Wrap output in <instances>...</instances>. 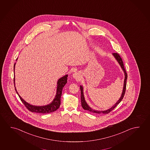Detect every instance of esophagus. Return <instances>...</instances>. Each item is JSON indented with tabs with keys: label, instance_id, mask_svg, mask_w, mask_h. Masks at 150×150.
I'll list each match as a JSON object with an SVG mask.
<instances>
[{
	"label": "esophagus",
	"instance_id": "1",
	"mask_svg": "<svg viewBox=\"0 0 150 150\" xmlns=\"http://www.w3.org/2000/svg\"><path fill=\"white\" fill-rule=\"evenodd\" d=\"M73 77L74 79H79L80 78V74H79V72H75L74 74H73Z\"/></svg>",
	"mask_w": 150,
	"mask_h": 150
}]
</instances>
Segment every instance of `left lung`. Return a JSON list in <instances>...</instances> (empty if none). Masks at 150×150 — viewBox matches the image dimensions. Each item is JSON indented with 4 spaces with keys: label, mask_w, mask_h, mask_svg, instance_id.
Wrapping results in <instances>:
<instances>
[{
    "label": "left lung",
    "mask_w": 150,
    "mask_h": 150,
    "mask_svg": "<svg viewBox=\"0 0 150 150\" xmlns=\"http://www.w3.org/2000/svg\"><path fill=\"white\" fill-rule=\"evenodd\" d=\"M113 56H114V57L115 58V59H117V61H118L119 64H120V66L121 67L123 70L124 71L125 74V82H124V87H123V92H122V95H121V97L120 98L119 100H118V101L117 102V103L115 104H114V105L110 108V109L107 110L106 111H96V110H93L91 108H90L89 107V105L87 104L86 103V102L84 100V98L83 96V88L82 86H80V90H81V105L82 108H83L84 109L87 110V111H89L90 112H92V113H103V114H108L109 113L111 112V111H112L114 109V108L115 107H117V105L119 104V103H120V102L122 101V99L123 98V97L125 96V90H126V86H127V74L126 70L125 68V67H124V64L122 61V59L121 57L120 56L119 54L117 53H113Z\"/></svg>",
    "instance_id": "1"
}]
</instances>
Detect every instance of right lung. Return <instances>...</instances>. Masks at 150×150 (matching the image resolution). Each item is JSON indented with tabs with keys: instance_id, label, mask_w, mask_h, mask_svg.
Here are the masks:
<instances>
[{
	"instance_id": "1",
	"label": "right lung",
	"mask_w": 150,
	"mask_h": 150,
	"mask_svg": "<svg viewBox=\"0 0 150 150\" xmlns=\"http://www.w3.org/2000/svg\"><path fill=\"white\" fill-rule=\"evenodd\" d=\"M17 59H16V60ZM15 64H14L13 66V71H15ZM67 79H68V75L67 74L66 76L61 78L59 79L57 82V94H56L55 98L53 100V101L50 104L47 105L45 106H35L33 105H30L23 100L21 97L19 95L18 92L16 90L15 88V77L13 78V82L15 85V88L17 93L18 94V96L22 101L23 104L25 105V108L27 109L31 112H36L39 113H49L51 112H54L57 110L59 108L61 104V96L62 95V91L65 84L67 82Z\"/></svg>"
}]
</instances>
